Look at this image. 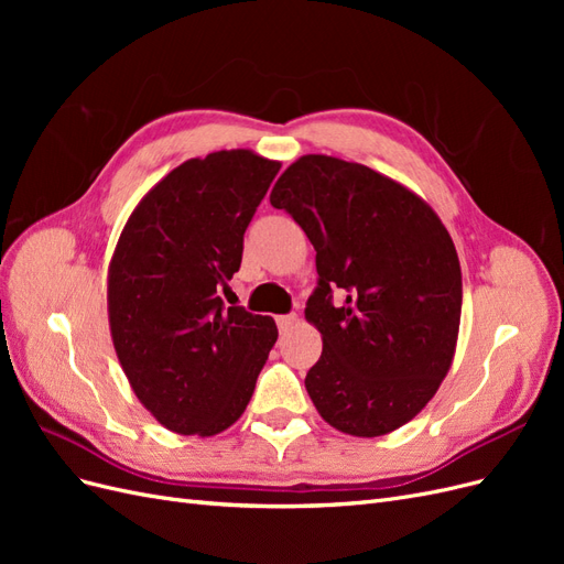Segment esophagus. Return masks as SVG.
I'll use <instances>...</instances> for the list:
<instances>
[{
  "label": "esophagus",
  "instance_id": "1",
  "mask_svg": "<svg viewBox=\"0 0 564 564\" xmlns=\"http://www.w3.org/2000/svg\"><path fill=\"white\" fill-rule=\"evenodd\" d=\"M296 322H299V315H294V313L292 315H280L278 317V327H280V332H289Z\"/></svg>",
  "mask_w": 564,
  "mask_h": 564
}]
</instances>
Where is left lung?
<instances>
[{
    "mask_svg": "<svg viewBox=\"0 0 564 564\" xmlns=\"http://www.w3.org/2000/svg\"><path fill=\"white\" fill-rule=\"evenodd\" d=\"M308 235L317 289L305 319L322 355L305 390L332 429L379 437L433 400L454 362L460 265L431 204L373 169L303 155L270 193ZM340 291L347 301L330 303Z\"/></svg>",
    "mask_w": 564,
    "mask_h": 564,
    "instance_id": "1",
    "label": "left lung"
}]
</instances>
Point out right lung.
<instances>
[{
  "mask_svg": "<svg viewBox=\"0 0 564 564\" xmlns=\"http://www.w3.org/2000/svg\"><path fill=\"white\" fill-rule=\"evenodd\" d=\"M278 160L193 158L135 204L108 265L110 336L135 398L166 431L212 437L245 414L275 319L228 308L242 240Z\"/></svg>",
  "mask_w": 564,
  "mask_h": 564,
  "instance_id": "right-lung-1",
  "label": "right lung"
}]
</instances>
